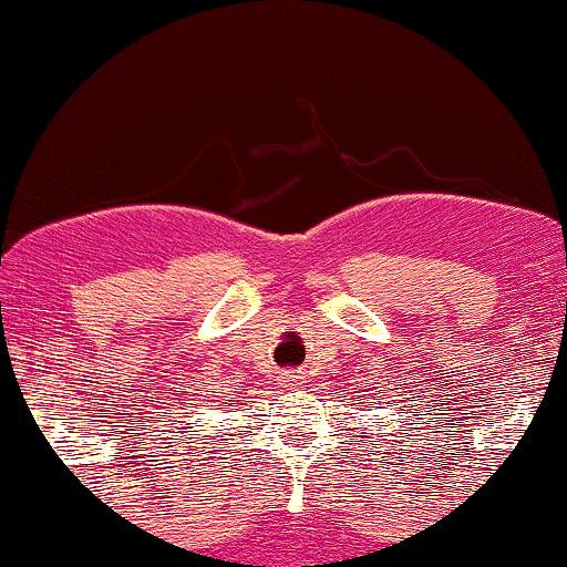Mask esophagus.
<instances>
[{"mask_svg":"<svg viewBox=\"0 0 567 567\" xmlns=\"http://www.w3.org/2000/svg\"><path fill=\"white\" fill-rule=\"evenodd\" d=\"M282 386L285 389H296V386H301V381H303V375L301 373H292V370H288V373H282Z\"/></svg>","mask_w":567,"mask_h":567,"instance_id":"34e87169","label":"esophagus"}]
</instances>
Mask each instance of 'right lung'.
<instances>
[{"mask_svg":"<svg viewBox=\"0 0 567 567\" xmlns=\"http://www.w3.org/2000/svg\"><path fill=\"white\" fill-rule=\"evenodd\" d=\"M181 424H184V421H181Z\"/></svg>","mask_w":567,"mask_h":567,"instance_id":"add662e5","label":"right lung"}]
</instances>
